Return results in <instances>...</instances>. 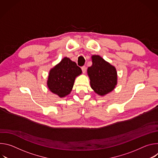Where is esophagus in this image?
<instances>
[{"label": "esophagus", "instance_id": "1", "mask_svg": "<svg viewBox=\"0 0 158 158\" xmlns=\"http://www.w3.org/2000/svg\"><path fill=\"white\" fill-rule=\"evenodd\" d=\"M81 69H82V73H85V71H86V67H85V65H84V66H82V67H81Z\"/></svg>", "mask_w": 158, "mask_h": 158}]
</instances>
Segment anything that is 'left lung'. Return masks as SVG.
Instances as JSON below:
<instances>
[{
  "label": "left lung",
  "instance_id": "obj_1",
  "mask_svg": "<svg viewBox=\"0 0 158 158\" xmlns=\"http://www.w3.org/2000/svg\"><path fill=\"white\" fill-rule=\"evenodd\" d=\"M92 65L87 69L90 84L96 93L104 96L111 92L117 85L116 69L98 55L92 56Z\"/></svg>",
  "mask_w": 158,
  "mask_h": 158
}]
</instances>
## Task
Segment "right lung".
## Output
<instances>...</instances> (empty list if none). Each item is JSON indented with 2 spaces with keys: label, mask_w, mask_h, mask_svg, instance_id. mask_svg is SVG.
I'll list each match as a JSON object with an SVG mask.
<instances>
[{
  "label": "right lung",
  "mask_w": 158,
  "mask_h": 158,
  "mask_svg": "<svg viewBox=\"0 0 158 158\" xmlns=\"http://www.w3.org/2000/svg\"><path fill=\"white\" fill-rule=\"evenodd\" d=\"M81 73V69L75 62L64 57L50 70L48 87L52 93L64 98L70 94L76 77Z\"/></svg>",
  "instance_id": "add662e5"
}]
</instances>
